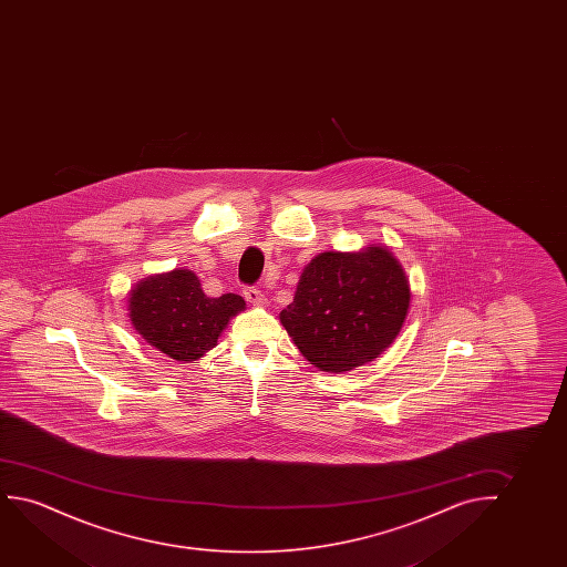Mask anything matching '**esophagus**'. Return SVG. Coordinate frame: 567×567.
Listing matches in <instances>:
<instances>
[{
    "label": "esophagus",
    "mask_w": 567,
    "mask_h": 567,
    "mask_svg": "<svg viewBox=\"0 0 567 567\" xmlns=\"http://www.w3.org/2000/svg\"><path fill=\"white\" fill-rule=\"evenodd\" d=\"M244 296H246V300L249 303H254V306H264L265 303V295L256 287H246L244 288Z\"/></svg>",
    "instance_id": "obj_1"
}]
</instances>
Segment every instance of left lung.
Segmentation results:
<instances>
[{"mask_svg":"<svg viewBox=\"0 0 567 567\" xmlns=\"http://www.w3.org/2000/svg\"><path fill=\"white\" fill-rule=\"evenodd\" d=\"M409 303V280L389 249L326 251L303 269L280 323L308 362L349 372L395 341Z\"/></svg>","mask_w":567,"mask_h":567,"instance_id":"obj_1","label":"left lung"}]
</instances>
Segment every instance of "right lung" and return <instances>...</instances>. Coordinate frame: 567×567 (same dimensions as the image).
I'll use <instances>...</instances> for the list:
<instances>
[{
  "mask_svg": "<svg viewBox=\"0 0 567 567\" xmlns=\"http://www.w3.org/2000/svg\"><path fill=\"white\" fill-rule=\"evenodd\" d=\"M246 308L238 295L209 298L187 269L143 280L130 295L135 331L164 354L192 362L217 344L226 323Z\"/></svg>",
  "mask_w": 567,
  "mask_h": 567,
  "instance_id": "1",
  "label": "right lung"
}]
</instances>
